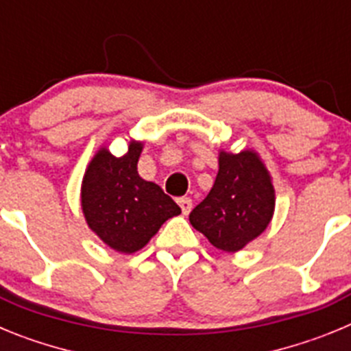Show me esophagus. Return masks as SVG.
<instances>
[{"mask_svg":"<svg viewBox=\"0 0 351 351\" xmlns=\"http://www.w3.org/2000/svg\"><path fill=\"white\" fill-rule=\"evenodd\" d=\"M178 202H179V207H181L182 214H190L191 207H193V202H191V198L182 197V198H179Z\"/></svg>","mask_w":351,"mask_h":351,"instance_id":"34e87169","label":"esophagus"}]
</instances>
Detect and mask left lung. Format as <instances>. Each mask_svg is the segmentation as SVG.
<instances>
[{
    "mask_svg": "<svg viewBox=\"0 0 351 351\" xmlns=\"http://www.w3.org/2000/svg\"><path fill=\"white\" fill-rule=\"evenodd\" d=\"M218 163L214 186L190 213V223L214 247L235 253L271 223L274 186L255 151L247 149L237 154L219 151Z\"/></svg>",
    "mask_w": 351,
    "mask_h": 351,
    "instance_id": "left-lung-1",
    "label": "left lung"
}]
</instances>
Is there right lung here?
<instances>
[{"instance_id":"obj_1","label":"right lung","mask_w":351,"mask_h":351,"mask_svg":"<svg viewBox=\"0 0 351 351\" xmlns=\"http://www.w3.org/2000/svg\"><path fill=\"white\" fill-rule=\"evenodd\" d=\"M142 145L132 141L121 158L101 147L89 161L80 190L89 228L108 247L126 255L142 250L167 219L181 214L160 186L138 176Z\"/></svg>"}]
</instances>
